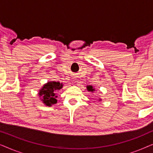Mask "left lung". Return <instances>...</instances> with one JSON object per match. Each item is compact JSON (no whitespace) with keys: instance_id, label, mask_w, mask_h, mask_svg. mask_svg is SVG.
Returning a JSON list of instances; mask_svg holds the SVG:
<instances>
[{"instance_id":"obj_1","label":"left lung","mask_w":153,"mask_h":153,"mask_svg":"<svg viewBox=\"0 0 153 153\" xmlns=\"http://www.w3.org/2000/svg\"><path fill=\"white\" fill-rule=\"evenodd\" d=\"M86 88H87V91H89V92H94V91H95V89L93 87V85H87L86 86ZM102 100V99H99V101H101Z\"/></svg>"}]
</instances>
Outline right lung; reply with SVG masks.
I'll list each match as a JSON object with an SVG mask.
<instances>
[{
	"label": "right lung",
	"mask_w": 153,
	"mask_h": 153,
	"mask_svg": "<svg viewBox=\"0 0 153 153\" xmlns=\"http://www.w3.org/2000/svg\"><path fill=\"white\" fill-rule=\"evenodd\" d=\"M63 84L58 81H49L39 89L38 95L42 103L47 106H51L57 103V91L62 88Z\"/></svg>",
	"instance_id": "add662e5"
}]
</instances>
